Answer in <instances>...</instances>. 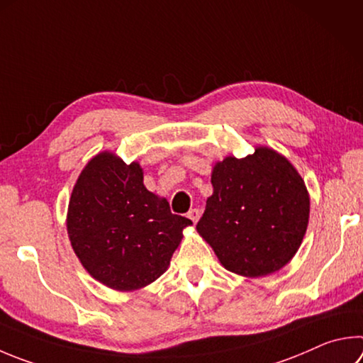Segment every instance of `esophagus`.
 <instances>
[{"label":"esophagus","instance_id":"obj_1","mask_svg":"<svg viewBox=\"0 0 363 363\" xmlns=\"http://www.w3.org/2000/svg\"><path fill=\"white\" fill-rule=\"evenodd\" d=\"M200 216H201V211L200 209H196V208H194V209H190L189 211V214H187V217L190 220H192L194 223H196L199 222V219H200Z\"/></svg>","mask_w":363,"mask_h":363}]
</instances>
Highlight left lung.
<instances>
[{
  "instance_id": "8db88e82",
  "label": "left lung",
  "mask_w": 363,
  "mask_h": 363,
  "mask_svg": "<svg viewBox=\"0 0 363 363\" xmlns=\"http://www.w3.org/2000/svg\"><path fill=\"white\" fill-rule=\"evenodd\" d=\"M214 192L196 223L222 267L245 278L279 272L294 259L309 220V194L298 171L267 146L211 173Z\"/></svg>"
}]
</instances>
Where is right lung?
Segmentation results:
<instances>
[{
  "label": "right lung",
  "instance_id": "add662e5",
  "mask_svg": "<svg viewBox=\"0 0 363 363\" xmlns=\"http://www.w3.org/2000/svg\"><path fill=\"white\" fill-rule=\"evenodd\" d=\"M138 162L103 150L85 164L67 214L71 247L91 278L118 292L149 286L167 272L192 220L149 192Z\"/></svg>",
  "mask_w": 363,
  "mask_h": 363
}]
</instances>
